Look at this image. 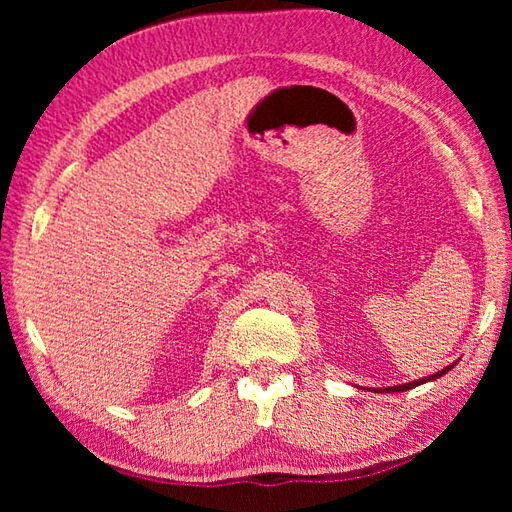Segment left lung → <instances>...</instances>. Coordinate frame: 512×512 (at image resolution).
Here are the masks:
<instances>
[{
    "label": "left lung",
    "instance_id": "obj_1",
    "mask_svg": "<svg viewBox=\"0 0 512 512\" xmlns=\"http://www.w3.org/2000/svg\"><path fill=\"white\" fill-rule=\"evenodd\" d=\"M454 368V363L452 366H447V368H443V370H438L436 375H429V377H422V379H415V381H409V384H400V386H388V388H375V393H402V391H411V388H415V386H420V384H424V381H433V379H438V377H443V375H447L449 370Z\"/></svg>",
    "mask_w": 512,
    "mask_h": 512
}]
</instances>
